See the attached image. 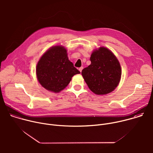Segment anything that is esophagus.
<instances>
[{"mask_svg": "<svg viewBox=\"0 0 153 153\" xmlns=\"http://www.w3.org/2000/svg\"><path fill=\"white\" fill-rule=\"evenodd\" d=\"M83 67H80V68H79V71H80V73H81V72H82V70H83Z\"/></svg>", "mask_w": 153, "mask_h": 153, "instance_id": "1", "label": "esophagus"}]
</instances>
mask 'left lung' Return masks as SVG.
I'll return each instance as SVG.
<instances>
[{"label":"left lung","mask_w":153,"mask_h":153,"mask_svg":"<svg viewBox=\"0 0 153 153\" xmlns=\"http://www.w3.org/2000/svg\"><path fill=\"white\" fill-rule=\"evenodd\" d=\"M90 60V65L82 71L89 88L98 95L113 91L117 86L122 74L116 57L106 48L100 47L91 54Z\"/></svg>","instance_id":"left-lung-1"}]
</instances>
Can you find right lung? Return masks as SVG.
<instances>
[{"mask_svg": "<svg viewBox=\"0 0 153 153\" xmlns=\"http://www.w3.org/2000/svg\"><path fill=\"white\" fill-rule=\"evenodd\" d=\"M79 73L68 60L67 50L61 46L50 48L41 57L36 67L39 83L45 89L54 93L63 90L72 77Z\"/></svg>", "mask_w": 153, "mask_h": 153, "instance_id": "right-lung-1", "label": "right lung"}]
</instances>
